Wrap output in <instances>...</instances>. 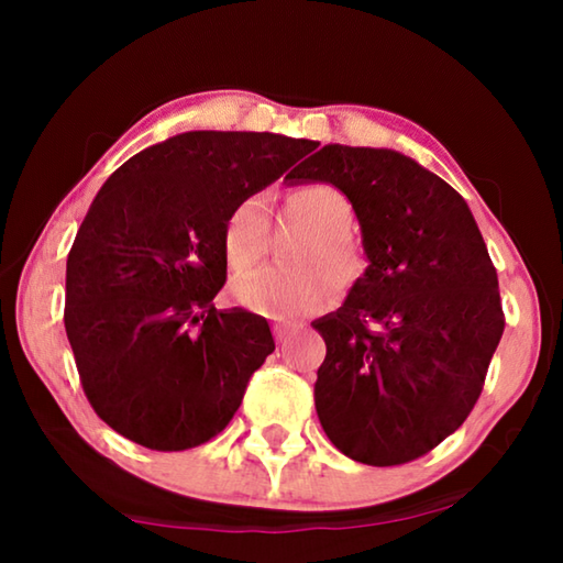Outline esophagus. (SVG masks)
I'll return each instance as SVG.
<instances>
[{
    "label": "esophagus",
    "mask_w": 563,
    "mask_h": 563,
    "mask_svg": "<svg viewBox=\"0 0 563 563\" xmlns=\"http://www.w3.org/2000/svg\"><path fill=\"white\" fill-rule=\"evenodd\" d=\"M298 328H302V322H298V320H275L273 322V332H275V338H278L280 342L290 335V332H295Z\"/></svg>",
    "instance_id": "34e87169"
}]
</instances>
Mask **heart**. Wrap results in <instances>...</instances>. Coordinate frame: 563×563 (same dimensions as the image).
<instances>
[{"instance_id": "obj_1", "label": "heart", "mask_w": 563, "mask_h": 563, "mask_svg": "<svg viewBox=\"0 0 563 563\" xmlns=\"http://www.w3.org/2000/svg\"><path fill=\"white\" fill-rule=\"evenodd\" d=\"M283 213L308 225L312 235L302 241L292 263L300 268H258L243 273L233 285L243 308L268 318L312 316L332 300L331 283L340 292L355 290L367 278L369 255L352 233L355 206L332 184H302L283 198ZM271 235L268 203L247 196L233 206L223 225V253L233 271L258 263Z\"/></svg>"}]
</instances>
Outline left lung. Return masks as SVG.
Masks as SVG:
<instances>
[{"label": "left lung", "mask_w": 563, "mask_h": 563, "mask_svg": "<svg viewBox=\"0 0 563 563\" xmlns=\"http://www.w3.org/2000/svg\"><path fill=\"white\" fill-rule=\"evenodd\" d=\"M290 176L347 194L369 255L345 305L312 322L328 347L322 430L362 464L419 460L470 417L504 332L479 228L446 180L397 151L330 144Z\"/></svg>", "instance_id": "1"}]
</instances>
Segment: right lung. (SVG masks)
<instances>
[{
  "label": "right lung",
  "instance_id": "obj_1",
  "mask_svg": "<svg viewBox=\"0 0 563 563\" xmlns=\"http://www.w3.org/2000/svg\"><path fill=\"white\" fill-rule=\"evenodd\" d=\"M316 146L188 131L103 184L66 261L64 328L84 395L111 430L156 452L225 430L275 350L265 318L213 305L228 268L225 218Z\"/></svg>",
  "mask_w": 563,
  "mask_h": 563
}]
</instances>
